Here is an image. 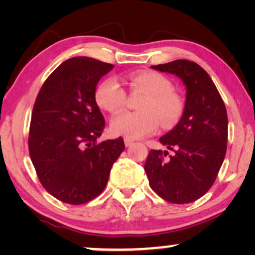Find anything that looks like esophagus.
I'll list each match as a JSON object with an SVG mask.
<instances>
[{"label":"esophagus","mask_w":255,"mask_h":255,"mask_svg":"<svg viewBox=\"0 0 255 255\" xmlns=\"http://www.w3.org/2000/svg\"><path fill=\"white\" fill-rule=\"evenodd\" d=\"M124 144H125V146H127V147H130L131 145H133V140H131V139H128V138H125L124 139Z\"/></svg>","instance_id":"34e87169"}]
</instances>
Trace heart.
<instances>
[{
	"label": "heart",
	"instance_id": "obj_1",
	"mask_svg": "<svg viewBox=\"0 0 255 255\" xmlns=\"http://www.w3.org/2000/svg\"><path fill=\"white\" fill-rule=\"evenodd\" d=\"M132 92L145 94L138 103L135 113H124L111 121V131L128 139H138L152 133L159 120L163 128L177 123L183 113V103L172 92V83L166 76L155 72H137L128 76ZM125 92L116 79H104L95 90V100L100 108L109 114H118L125 104Z\"/></svg>",
	"mask_w": 255,
	"mask_h": 255
}]
</instances>
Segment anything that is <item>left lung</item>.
Listing matches in <instances>:
<instances>
[{"label":"left lung","instance_id":"obj_1","mask_svg":"<svg viewBox=\"0 0 255 255\" xmlns=\"http://www.w3.org/2000/svg\"><path fill=\"white\" fill-rule=\"evenodd\" d=\"M186 86V103L176 127L160 138L168 151L151 149L145 162L149 186L163 200L191 203L214 184L228 144V114L215 83L196 62L174 60L151 66Z\"/></svg>","mask_w":255,"mask_h":255}]
</instances>
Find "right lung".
<instances>
[{"label":"right lung","instance_id":"obj_1","mask_svg":"<svg viewBox=\"0 0 255 255\" xmlns=\"http://www.w3.org/2000/svg\"><path fill=\"white\" fill-rule=\"evenodd\" d=\"M114 65L88 57L62 62L38 93L30 124L29 151L43 187L68 204H83L102 193L123 138L96 144L104 130L96 86Z\"/></svg>","mask_w":255,"mask_h":255}]
</instances>
